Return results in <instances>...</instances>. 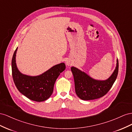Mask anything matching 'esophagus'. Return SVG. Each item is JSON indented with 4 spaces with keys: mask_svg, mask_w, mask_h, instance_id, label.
I'll return each instance as SVG.
<instances>
[{
    "mask_svg": "<svg viewBox=\"0 0 132 132\" xmlns=\"http://www.w3.org/2000/svg\"><path fill=\"white\" fill-rule=\"evenodd\" d=\"M66 64L67 66H71V65H72V62H71V61H70V60H66Z\"/></svg>",
    "mask_w": 132,
    "mask_h": 132,
    "instance_id": "1",
    "label": "esophagus"
}]
</instances>
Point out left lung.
Here are the masks:
<instances>
[{
    "label": "left lung",
    "instance_id": "1",
    "mask_svg": "<svg viewBox=\"0 0 132 132\" xmlns=\"http://www.w3.org/2000/svg\"><path fill=\"white\" fill-rule=\"evenodd\" d=\"M118 60H117L116 69L107 80L101 81L95 80L87 74L76 67H72L75 92L82 100H92L104 96L112 87L118 73Z\"/></svg>",
    "mask_w": 132,
    "mask_h": 132
}]
</instances>
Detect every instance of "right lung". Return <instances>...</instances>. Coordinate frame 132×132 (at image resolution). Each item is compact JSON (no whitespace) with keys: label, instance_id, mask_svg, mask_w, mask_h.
Instances as JSON below:
<instances>
[{"label":"right lung","instance_id":"1","mask_svg":"<svg viewBox=\"0 0 132 132\" xmlns=\"http://www.w3.org/2000/svg\"><path fill=\"white\" fill-rule=\"evenodd\" d=\"M16 48L12 61V76L17 89L29 99L36 102H43L49 98L54 90L56 79L65 70L64 63L52 67L49 70L36 76H30L21 73L16 64Z\"/></svg>","mask_w":132,"mask_h":132}]
</instances>
